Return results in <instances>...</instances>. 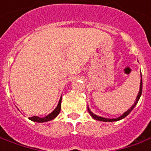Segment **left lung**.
<instances>
[{
    "label": "left lung",
    "instance_id": "left-lung-1",
    "mask_svg": "<svg viewBox=\"0 0 151 151\" xmlns=\"http://www.w3.org/2000/svg\"><path fill=\"white\" fill-rule=\"evenodd\" d=\"M142 76V75H141ZM142 80L141 79V82H140V88H139V94H138V96H137V98H136V101L134 102V105L132 106H131L130 109H128L127 111L124 113V114H123L120 117L117 118V119H106V118H103V117H99V116H97V115H96V114H94L92 113V112L90 110H89V108H88V111H89V113H90V114L92 116L93 119H95L96 120H99V121H103V122H114V121H118V120H120L122 119H123V118H125L126 116H127L128 114L131 113V111H132V110L134 108V106H136V104H138V102H139V99H140V96H141L142 95Z\"/></svg>",
    "mask_w": 151,
    "mask_h": 151
}]
</instances>
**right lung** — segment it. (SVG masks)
<instances>
[{
    "label": "right lung",
    "instance_id": "right-lung-1",
    "mask_svg": "<svg viewBox=\"0 0 151 151\" xmlns=\"http://www.w3.org/2000/svg\"><path fill=\"white\" fill-rule=\"evenodd\" d=\"M61 99H62L60 98V101H59V104L56 106L54 111H53L51 114H49L48 115H47L46 117L45 118H39L37 116H33V117H30L28 118L29 119L33 121V122H37V123H44V122H47V121H50V120H52L53 119H55L57 115L59 114L60 111V108H61Z\"/></svg>",
    "mask_w": 151,
    "mask_h": 151
}]
</instances>
